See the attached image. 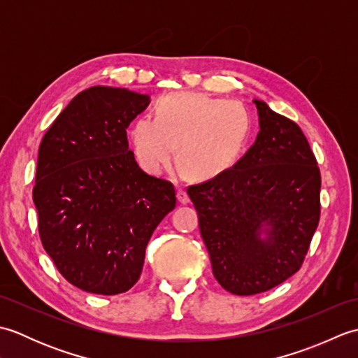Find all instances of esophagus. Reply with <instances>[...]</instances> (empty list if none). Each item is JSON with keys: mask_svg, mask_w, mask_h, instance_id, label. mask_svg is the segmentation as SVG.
Instances as JSON below:
<instances>
[{"mask_svg": "<svg viewBox=\"0 0 358 358\" xmlns=\"http://www.w3.org/2000/svg\"><path fill=\"white\" fill-rule=\"evenodd\" d=\"M177 199L181 204H187L189 203V195L186 191H183V189H178L177 191Z\"/></svg>", "mask_w": 358, "mask_h": 358, "instance_id": "1", "label": "esophagus"}]
</instances>
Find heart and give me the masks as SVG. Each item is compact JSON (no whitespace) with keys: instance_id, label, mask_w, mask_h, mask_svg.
I'll return each mask as SVG.
<instances>
[{"instance_id":"b5f03b06","label":"heart","mask_w":358,"mask_h":358,"mask_svg":"<svg viewBox=\"0 0 358 358\" xmlns=\"http://www.w3.org/2000/svg\"><path fill=\"white\" fill-rule=\"evenodd\" d=\"M250 129L245 106L203 94L163 96L157 115L140 117L131 127L134 154L144 171L159 175L175 157L195 178L227 171L245 148Z\"/></svg>"}]
</instances>
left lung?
<instances>
[{"instance_id":"8db88e82","label":"left lung","mask_w":358,"mask_h":358,"mask_svg":"<svg viewBox=\"0 0 358 358\" xmlns=\"http://www.w3.org/2000/svg\"><path fill=\"white\" fill-rule=\"evenodd\" d=\"M254 104L255 143L229 169L187 189L214 277L235 295L294 275L320 220V169L305 134L264 101Z\"/></svg>"}]
</instances>
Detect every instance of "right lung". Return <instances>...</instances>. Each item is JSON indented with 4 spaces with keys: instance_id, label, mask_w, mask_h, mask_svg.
Listing matches in <instances>:
<instances>
[{
    "instance_id": "add662e5",
    "label": "right lung",
    "mask_w": 358,
    "mask_h": 358,
    "mask_svg": "<svg viewBox=\"0 0 358 358\" xmlns=\"http://www.w3.org/2000/svg\"><path fill=\"white\" fill-rule=\"evenodd\" d=\"M149 103L129 89L89 87L38 150L41 243L59 273L90 294H121L138 281L152 234L177 203L172 183L144 172L129 150L126 129Z\"/></svg>"
}]
</instances>
